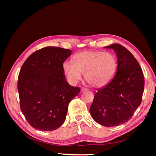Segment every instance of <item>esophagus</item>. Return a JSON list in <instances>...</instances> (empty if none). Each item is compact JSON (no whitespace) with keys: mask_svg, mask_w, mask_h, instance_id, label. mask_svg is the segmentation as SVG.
Here are the masks:
<instances>
[{"mask_svg":"<svg viewBox=\"0 0 156 156\" xmlns=\"http://www.w3.org/2000/svg\"><path fill=\"white\" fill-rule=\"evenodd\" d=\"M87 90H88V89L87 88H81V92H85V91H87Z\"/></svg>","mask_w":156,"mask_h":156,"instance_id":"1","label":"esophagus"}]
</instances>
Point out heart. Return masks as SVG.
<instances>
[{
  "label": "heart",
  "mask_w": 156,
  "mask_h": 156,
  "mask_svg": "<svg viewBox=\"0 0 156 156\" xmlns=\"http://www.w3.org/2000/svg\"><path fill=\"white\" fill-rule=\"evenodd\" d=\"M117 60L115 55L107 52L85 51L75 55L72 61H66L63 70L68 81L76 84L83 74L90 85L104 87L116 74Z\"/></svg>",
  "instance_id": "b5f03b06"
}]
</instances>
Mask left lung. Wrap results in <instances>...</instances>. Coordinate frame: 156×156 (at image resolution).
I'll return each instance as SVG.
<instances>
[{"label":"left lung","instance_id":"obj_1","mask_svg":"<svg viewBox=\"0 0 156 156\" xmlns=\"http://www.w3.org/2000/svg\"><path fill=\"white\" fill-rule=\"evenodd\" d=\"M112 49L117 56V71L111 81L97 90L90 113L97 123L116 126L128 121L142 101L144 79L142 69L134 56L122 45Z\"/></svg>","mask_w":156,"mask_h":156}]
</instances>
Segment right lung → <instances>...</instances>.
<instances>
[{
	"label": "right lung",
	"mask_w": 156,
	"mask_h": 156,
	"mask_svg": "<svg viewBox=\"0 0 156 156\" xmlns=\"http://www.w3.org/2000/svg\"><path fill=\"white\" fill-rule=\"evenodd\" d=\"M72 51L46 47L35 51L23 64L18 77L20 107L29 124L41 131H53L66 120L69 103L79 87L66 80L63 63Z\"/></svg>",
	"instance_id": "right-lung-1"
}]
</instances>
